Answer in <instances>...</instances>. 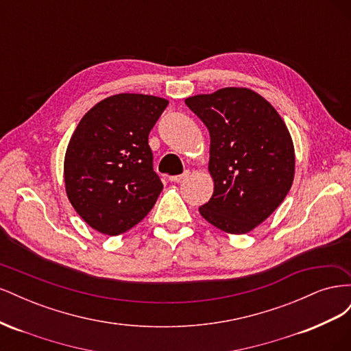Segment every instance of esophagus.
Masks as SVG:
<instances>
[{
  "mask_svg": "<svg viewBox=\"0 0 351 351\" xmlns=\"http://www.w3.org/2000/svg\"><path fill=\"white\" fill-rule=\"evenodd\" d=\"M189 176H190V171H189V169H186V171H184L183 174H180V176H169L168 180H169V182L178 183V182H182V180H184V178L189 177Z\"/></svg>",
  "mask_w": 351,
  "mask_h": 351,
  "instance_id": "1",
  "label": "esophagus"
}]
</instances>
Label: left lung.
<instances>
[{
    "instance_id": "obj_1",
    "label": "left lung",
    "mask_w": 351,
    "mask_h": 351,
    "mask_svg": "<svg viewBox=\"0 0 351 351\" xmlns=\"http://www.w3.org/2000/svg\"><path fill=\"white\" fill-rule=\"evenodd\" d=\"M184 102L210 136L214 193L199 208L200 215L230 234H246L290 192L295 169L291 134L277 110L247 88H222Z\"/></svg>"
}]
</instances>
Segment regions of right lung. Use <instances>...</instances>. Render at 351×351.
I'll use <instances>...</instances> for the list:
<instances>
[{"label": "right lung", "instance_id": "1", "mask_svg": "<svg viewBox=\"0 0 351 351\" xmlns=\"http://www.w3.org/2000/svg\"><path fill=\"white\" fill-rule=\"evenodd\" d=\"M167 105L152 95L119 93L82 117L66 151L64 184L71 206L93 230L119 236L154 208L164 186L147 137Z\"/></svg>", "mask_w": 351, "mask_h": 351}]
</instances>
